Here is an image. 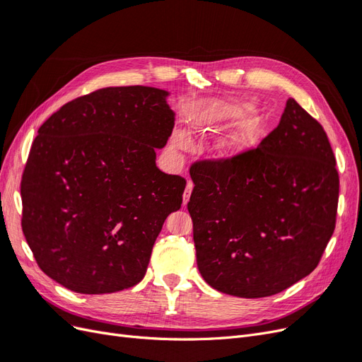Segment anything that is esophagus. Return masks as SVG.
Returning a JSON list of instances; mask_svg holds the SVG:
<instances>
[{
  "label": "esophagus",
  "instance_id": "34e87169",
  "mask_svg": "<svg viewBox=\"0 0 362 362\" xmlns=\"http://www.w3.org/2000/svg\"><path fill=\"white\" fill-rule=\"evenodd\" d=\"M192 190H193V182L189 180V181H187V185H185L184 194H182V204H184V205L189 202V199H190V194H192Z\"/></svg>",
  "mask_w": 362,
  "mask_h": 362
}]
</instances>
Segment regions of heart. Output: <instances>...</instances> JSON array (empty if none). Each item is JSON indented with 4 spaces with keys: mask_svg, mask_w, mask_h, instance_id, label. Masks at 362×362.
Masks as SVG:
<instances>
[{
    "mask_svg": "<svg viewBox=\"0 0 362 362\" xmlns=\"http://www.w3.org/2000/svg\"><path fill=\"white\" fill-rule=\"evenodd\" d=\"M243 112V107L237 101H226V103H218L211 107H208L204 110L198 119H196V127L201 131H211L216 129L218 125H222L228 120H233L238 117ZM255 141V125L254 124H245L240 127L238 131L233 136H229L226 140L222 141V149L226 154H235V152H242L252 146ZM173 144L184 148L187 146V139L182 134H175L173 136Z\"/></svg>",
    "mask_w": 362,
    "mask_h": 362,
    "instance_id": "b5f03b06",
    "label": "heart"
}]
</instances>
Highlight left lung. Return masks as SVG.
I'll list each match as a JSON object with an SVG mask.
<instances>
[{
    "label": "left lung",
    "mask_w": 362,
    "mask_h": 362,
    "mask_svg": "<svg viewBox=\"0 0 362 362\" xmlns=\"http://www.w3.org/2000/svg\"><path fill=\"white\" fill-rule=\"evenodd\" d=\"M335 163L323 127L293 98L257 148L193 163L187 210L208 286L255 299L308 276L335 229Z\"/></svg>",
    "instance_id": "left-lung-1"
}]
</instances>
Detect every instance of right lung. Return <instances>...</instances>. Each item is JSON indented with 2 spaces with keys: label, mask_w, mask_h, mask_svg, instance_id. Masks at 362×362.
Segmentation results:
<instances>
[{
  "label": "right lung",
  "mask_w": 362,
  "mask_h": 362,
  "mask_svg": "<svg viewBox=\"0 0 362 362\" xmlns=\"http://www.w3.org/2000/svg\"><path fill=\"white\" fill-rule=\"evenodd\" d=\"M166 90L104 87L64 104L37 131L21 181L23 233L43 273L75 293L144 279L185 180L156 164L172 134Z\"/></svg>",
  "instance_id": "1"
}]
</instances>
